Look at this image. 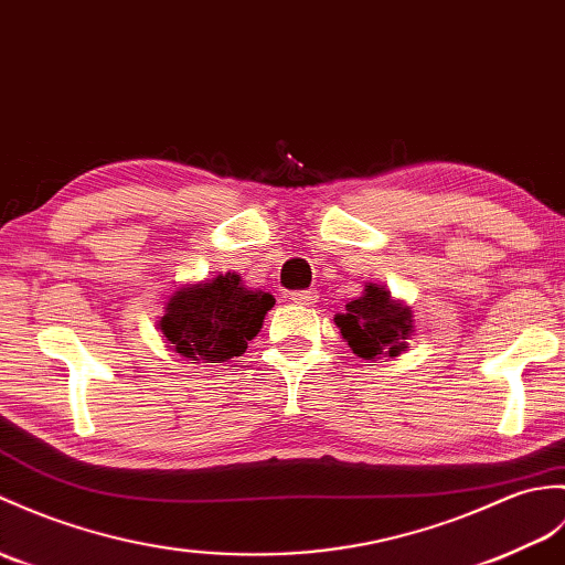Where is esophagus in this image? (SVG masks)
<instances>
[{"label": "esophagus", "mask_w": 565, "mask_h": 565, "mask_svg": "<svg viewBox=\"0 0 565 565\" xmlns=\"http://www.w3.org/2000/svg\"><path fill=\"white\" fill-rule=\"evenodd\" d=\"M291 300L298 306H312L318 300V291H312V288H308V291H294Z\"/></svg>", "instance_id": "esophagus-1"}]
</instances>
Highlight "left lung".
<instances>
[{
    "mask_svg": "<svg viewBox=\"0 0 565 565\" xmlns=\"http://www.w3.org/2000/svg\"><path fill=\"white\" fill-rule=\"evenodd\" d=\"M334 322L351 351L363 361L399 356L406 339L414 334L412 308L402 306L377 284H365L363 296L349 300L347 312L334 315Z\"/></svg>",
    "mask_w": 565,
    "mask_h": 565,
    "instance_id": "8db88e82",
    "label": "left lung"
}]
</instances>
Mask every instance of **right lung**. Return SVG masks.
I'll return each mask as SVG.
<instances>
[{
	"label": "right lung",
	"mask_w": 565,
	"mask_h": 565,
	"mask_svg": "<svg viewBox=\"0 0 565 565\" xmlns=\"http://www.w3.org/2000/svg\"><path fill=\"white\" fill-rule=\"evenodd\" d=\"M271 308V294L250 291L241 274L228 271L212 281L178 288L168 298L159 330L182 359L223 363L245 353Z\"/></svg>",
	"instance_id": "obj_1"
}]
</instances>
